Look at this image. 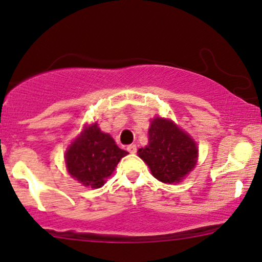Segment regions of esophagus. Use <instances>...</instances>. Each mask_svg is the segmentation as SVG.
Returning <instances> with one entry per match:
<instances>
[{"mask_svg":"<svg viewBox=\"0 0 262 262\" xmlns=\"http://www.w3.org/2000/svg\"><path fill=\"white\" fill-rule=\"evenodd\" d=\"M126 150H128L130 154H136L137 153V145L136 144L128 145L126 146Z\"/></svg>","mask_w":262,"mask_h":262,"instance_id":"obj_1","label":"esophagus"}]
</instances>
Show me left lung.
<instances>
[{
  "label": "left lung",
  "mask_w": 262,
  "mask_h": 262,
  "mask_svg": "<svg viewBox=\"0 0 262 262\" xmlns=\"http://www.w3.org/2000/svg\"><path fill=\"white\" fill-rule=\"evenodd\" d=\"M148 136L149 144L140 148L138 155L159 182L179 183L196 165V143L173 120L154 118Z\"/></svg>",
  "instance_id": "obj_1"
}]
</instances>
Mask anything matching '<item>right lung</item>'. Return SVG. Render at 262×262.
I'll return each mask as SVG.
<instances>
[{"instance_id": "right-lung-1", "label": "right lung", "mask_w": 262, "mask_h": 262, "mask_svg": "<svg viewBox=\"0 0 262 262\" xmlns=\"http://www.w3.org/2000/svg\"><path fill=\"white\" fill-rule=\"evenodd\" d=\"M128 151L118 148L109 134L103 133L98 124L84 129L66 151L68 173L88 188H100L113 174L117 164Z\"/></svg>"}]
</instances>
